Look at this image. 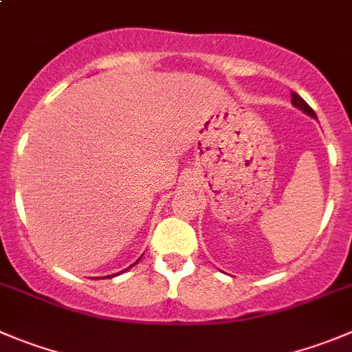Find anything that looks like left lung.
<instances>
[{"mask_svg": "<svg viewBox=\"0 0 352 352\" xmlns=\"http://www.w3.org/2000/svg\"><path fill=\"white\" fill-rule=\"evenodd\" d=\"M292 103H294V105L297 107V109H300V110H302V112H306L307 116H311V117H316V113H314V110L311 109V107L307 105V103L304 102V100L300 98V96L297 95L296 91H292Z\"/></svg>", "mask_w": 352, "mask_h": 352, "instance_id": "left-lung-1", "label": "left lung"}]
</instances>
